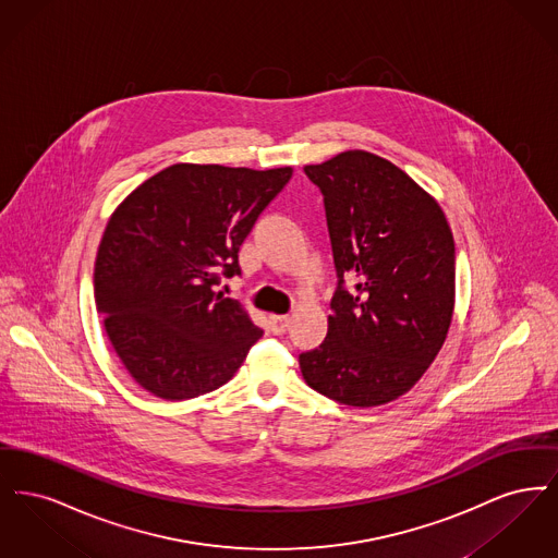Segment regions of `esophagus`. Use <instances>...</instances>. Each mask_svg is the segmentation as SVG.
<instances>
[{
    "instance_id": "esophagus-1",
    "label": "esophagus",
    "mask_w": 558,
    "mask_h": 558,
    "mask_svg": "<svg viewBox=\"0 0 558 558\" xmlns=\"http://www.w3.org/2000/svg\"><path fill=\"white\" fill-rule=\"evenodd\" d=\"M291 326V318L289 316H269V330L274 335H284Z\"/></svg>"
}]
</instances>
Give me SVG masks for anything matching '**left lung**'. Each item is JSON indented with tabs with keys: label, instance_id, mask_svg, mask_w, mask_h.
<instances>
[{
	"label": "left lung",
	"instance_id": "8db88e82",
	"mask_svg": "<svg viewBox=\"0 0 558 558\" xmlns=\"http://www.w3.org/2000/svg\"><path fill=\"white\" fill-rule=\"evenodd\" d=\"M305 175L324 196L337 291L326 339L299 355L303 378L345 405L389 403L421 380L450 330L448 219L410 175L364 150L307 165Z\"/></svg>",
	"mask_w": 558,
	"mask_h": 558
}]
</instances>
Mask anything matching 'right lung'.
<instances>
[{
    "label": "right lung",
    "instance_id": "obj_1",
    "mask_svg": "<svg viewBox=\"0 0 558 558\" xmlns=\"http://www.w3.org/2000/svg\"><path fill=\"white\" fill-rule=\"evenodd\" d=\"M291 175V167L178 162L112 213L94 296L110 343L140 387L180 401L219 389L239 371L264 330L215 287L240 276V244Z\"/></svg>",
    "mask_w": 558,
    "mask_h": 558
}]
</instances>
